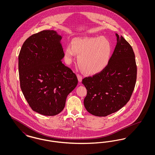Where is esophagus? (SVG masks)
Returning <instances> with one entry per match:
<instances>
[{"mask_svg":"<svg viewBox=\"0 0 155 155\" xmlns=\"http://www.w3.org/2000/svg\"><path fill=\"white\" fill-rule=\"evenodd\" d=\"M77 78H78V81H79V82H81V81H82V75L79 74H77Z\"/></svg>","mask_w":155,"mask_h":155,"instance_id":"esophagus-1","label":"esophagus"}]
</instances>
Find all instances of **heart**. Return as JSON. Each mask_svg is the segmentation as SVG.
I'll use <instances>...</instances> for the list:
<instances>
[{
  "label": "heart",
  "mask_w": 155,
  "mask_h": 155,
  "mask_svg": "<svg viewBox=\"0 0 155 155\" xmlns=\"http://www.w3.org/2000/svg\"><path fill=\"white\" fill-rule=\"evenodd\" d=\"M111 45L104 37L75 38L72 46L67 45L65 59L70 63L76 53L79 54L77 63L81 70L88 74L102 71L107 65L110 57Z\"/></svg>",
  "instance_id": "heart-1"
}]
</instances>
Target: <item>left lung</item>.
Wrapping results in <instances>:
<instances>
[{"label": "left lung", "mask_w": 155, "mask_h": 155, "mask_svg": "<svg viewBox=\"0 0 155 155\" xmlns=\"http://www.w3.org/2000/svg\"><path fill=\"white\" fill-rule=\"evenodd\" d=\"M116 35L117 45L107 65L82 82L87 91L85 107L96 116H107L121 109L130 101L136 83L137 68L133 48L122 36Z\"/></svg>", "instance_id": "obj_1"}]
</instances>
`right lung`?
Instances as JSON below:
<instances>
[{
  "label": "right lung",
  "mask_w": 155,
  "mask_h": 155,
  "mask_svg": "<svg viewBox=\"0 0 155 155\" xmlns=\"http://www.w3.org/2000/svg\"><path fill=\"white\" fill-rule=\"evenodd\" d=\"M61 37L44 30L27 38L18 56L20 87L31 108L45 116L63 110L67 96L77 84L76 75L62 63Z\"/></svg>",
  "instance_id": "right-lung-1"
}]
</instances>
